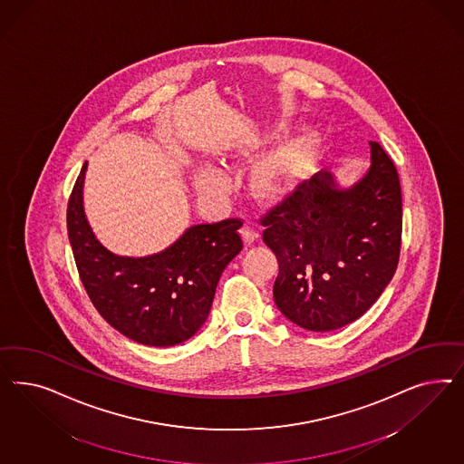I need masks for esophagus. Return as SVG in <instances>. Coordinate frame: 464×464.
<instances>
[{
	"instance_id": "esophagus-1",
	"label": "esophagus",
	"mask_w": 464,
	"mask_h": 464,
	"mask_svg": "<svg viewBox=\"0 0 464 464\" xmlns=\"http://www.w3.org/2000/svg\"><path fill=\"white\" fill-rule=\"evenodd\" d=\"M241 237H243L246 245H252L253 241L258 238V231L253 229L250 226H243V227H241Z\"/></svg>"
}]
</instances>
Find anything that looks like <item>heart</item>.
Here are the masks:
<instances>
[{
    "label": "heart",
    "mask_w": 464,
    "mask_h": 464,
    "mask_svg": "<svg viewBox=\"0 0 464 464\" xmlns=\"http://www.w3.org/2000/svg\"><path fill=\"white\" fill-rule=\"evenodd\" d=\"M313 151V140H299L287 146L272 160L258 177V190L266 197L276 198L284 196L295 187V183L306 173L309 158ZM197 185L204 192L219 190L226 185V179L214 169H200Z\"/></svg>",
    "instance_id": "b5f03b06"
}]
</instances>
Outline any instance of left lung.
<instances>
[{"instance_id": "1", "label": "left lung", "mask_w": 464, "mask_h": 464, "mask_svg": "<svg viewBox=\"0 0 464 464\" xmlns=\"http://www.w3.org/2000/svg\"><path fill=\"white\" fill-rule=\"evenodd\" d=\"M371 169L338 190L330 173L301 180L258 218L276 253L274 301L313 332L361 318L393 279L401 250V187L393 160L371 142Z\"/></svg>"}]
</instances>
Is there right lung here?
I'll return each mask as SVG.
<instances>
[{
	"label": "right lung",
	"instance_id": "obj_1",
	"mask_svg": "<svg viewBox=\"0 0 464 464\" xmlns=\"http://www.w3.org/2000/svg\"><path fill=\"white\" fill-rule=\"evenodd\" d=\"M84 171L68 200V237L84 291L107 324L127 338L169 347L192 337L211 311L226 266L241 252V219L197 225L165 252L124 258L100 245L84 219Z\"/></svg>",
	"mask_w": 464,
	"mask_h": 464
}]
</instances>
